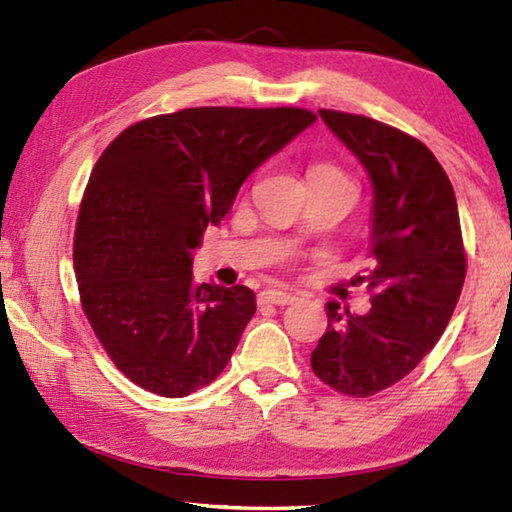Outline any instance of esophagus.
Listing matches in <instances>:
<instances>
[{
	"mask_svg": "<svg viewBox=\"0 0 512 512\" xmlns=\"http://www.w3.org/2000/svg\"><path fill=\"white\" fill-rule=\"evenodd\" d=\"M293 293L289 291H280V289H266L259 293V302L262 305H289V302H293Z\"/></svg>",
	"mask_w": 512,
	"mask_h": 512,
	"instance_id": "esophagus-1",
	"label": "esophagus"
}]
</instances>
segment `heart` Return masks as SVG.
I'll return each mask as SVG.
<instances>
[{
  "label": "heart",
  "mask_w": 512,
  "mask_h": 512,
  "mask_svg": "<svg viewBox=\"0 0 512 512\" xmlns=\"http://www.w3.org/2000/svg\"><path fill=\"white\" fill-rule=\"evenodd\" d=\"M316 169H320V167H316Z\"/></svg>",
  "instance_id": "obj_1"
}]
</instances>
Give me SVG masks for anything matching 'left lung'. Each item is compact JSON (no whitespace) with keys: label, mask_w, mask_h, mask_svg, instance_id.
<instances>
[{"label":"left lung","mask_w":512,"mask_h":512,"mask_svg":"<svg viewBox=\"0 0 512 512\" xmlns=\"http://www.w3.org/2000/svg\"><path fill=\"white\" fill-rule=\"evenodd\" d=\"M372 185L370 311L327 302L311 368L334 391L368 397L397 384L443 336L461 296L465 250L454 187L427 146L370 117L318 110Z\"/></svg>","instance_id":"obj_1"}]
</instances>
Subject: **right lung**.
I'll return each mask as SVG.
<instances>
[{
    "mask_svg": "<svg viewBox=\"0 0 512 512\" xmlns=\"http://www.w3.org/2000/svg\"><path fill=\"white\" fill-rule=\"evenodd\" d=\"M314 121L302 108H187L128 126L94 164L74 271L94 334L137 386L185 397L228 366L255 293L196 284L194 250L250 173Z\"/></svg>",
    "mask_w": 512,
    "mask_h": 512,
    "instance_id": "add662e5",
    "label": "right lung"
}]
</instances>
